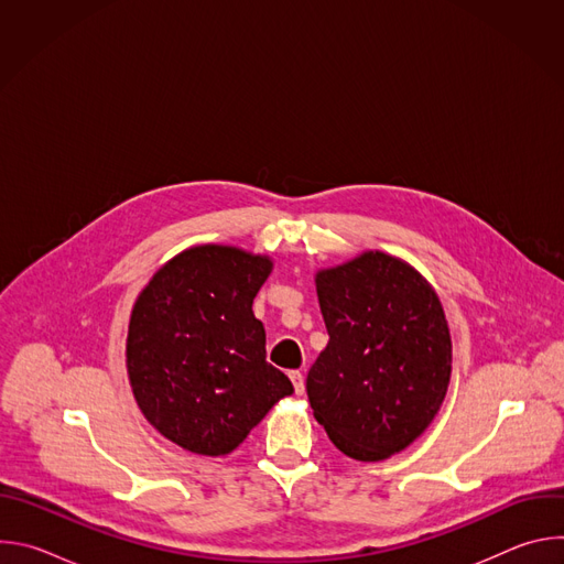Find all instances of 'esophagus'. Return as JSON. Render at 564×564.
<instances>
[{
	"mask_svg": "<svg viewBox=\"0 0 564 564\" xmlns=\"http://www.w3.org/2000/svg\"><path fill=\"white\" fill-rule=\"evenodd\" d=\"M290 379H292V383H294V392H296V394H303V392H305V379H303V375H301L299 370H292V372H290Z\"/></svg>",
	"mask_w": 564,
	"mask_h": 564,
	"instance_id": "obj_1",
	"label": "esophagus"
}]
</instances>
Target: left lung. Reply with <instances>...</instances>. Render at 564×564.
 Returning a JSON list of instances; mask_svg holds the SVG:
<instances>
[{
	"mask_svg": "<svg viewBox=\"0 0 564 564\" xmlns=\"http://www.w3.org/2000/svg\"><path fill=\"white\" fill-rule=\"evenodd\" d=\"M330 341L307 372L316 422L352 459L379 462L415 442L451 379V335L426 279L383 252L321 270Z\"/></svg>",
	"mask_w": 564,
	"mask_h": 564,
	"instance_id": "1",
	"label": "left lung"
}]
</instances>
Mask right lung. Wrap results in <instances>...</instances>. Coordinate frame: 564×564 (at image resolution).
Returning a JSON list of instances; mask_svg holds the SVG:
<instances>
[{
	"label": "right lung",
	"mask_w": 564,
	"mask_h": 564,
	"mask_svg": "<svg viewBox=\"0 0 564 564\" xmlns=\"http://www.w3.org/2000/svg\"><path fill=\"white\" fill-rule=\"evenodd\" d=\"M268 257L225 246L192 248L160 268L138 296L127 370L151 426L198 455H227L294 392L265 361L252 303Z\"/></svg>",
	"instance_id": "add662e5"
}]
</instances>
